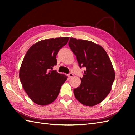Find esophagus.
Returning <instances> with one entry per match:
<instances>
[{
  "instance_id": "obj_1",
  "label": "esophagus",
  "mask_w": 135,
  "mask_h": 135,
  "mask_svg": "<svg viewBox=\"0 0 135 135\" xmlns=\"http://www.w3.org/2000/svg\"><path fill=\"white\" fill-rule=\"evenodd\" d=\"M73 76H74V74L73 73H70L69 74H68V76L69 77V78H73Z\"/></svg>"
}]
</instances>
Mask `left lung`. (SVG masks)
<instances>
[{
	"label": "left lung",
	"mask_w": 135,
	"mask_h": 135,
	"mask_svg": "<svg viewBox=\"0 0 135 135\" xmlns=\"http://www.w3.org/2000/svg\"><path fill=\"white\" fill-rule=\"evenodd\" d=\"M68 45L76 57L79 67H85L79 86L74 89L76 99L82 104H99L110 92L115 72L107 53L93 42L71 38Z\"/></svg>",
	"instance_id": "obj_1"
}]
</instances>
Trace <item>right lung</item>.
I'll list each match as a JSON object with an SVG mask.
<instances>
[{"mask_svg":"<svg viewBox=\"0 0 135 135\" xmlns=\"http://www.w3.org/2000/svg\"><path fill=\"white\" fill-rule=\"evenodd\" d=\"M69 37L42 40L31 46L24 56L19 77L23 88L32 102L40 105L49 104L58 96L67 79L53 67L56 56L67 44Z\"/></svg>","mask_w":135,"mask_h":135,"instance_id":"obj_1","label":"right lung"}]
</instances>
